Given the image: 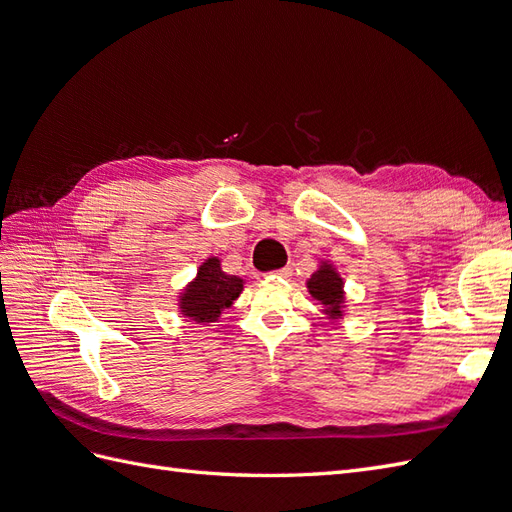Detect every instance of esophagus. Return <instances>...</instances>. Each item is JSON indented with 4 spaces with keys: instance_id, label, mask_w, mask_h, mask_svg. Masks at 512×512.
<instances>
[{
    "instance_id": "obj_1",
    "label": "esophagus",
    "mask_w": 512,
    "mask_h": 512,
    "mask_svg": "<svg viewBox=\"0 0 512 512\" xmlns=\"http://www.w3.org/2000/svg\"><path fill=\"white\" fill-rule=\"evenodd\" d=\"M275 275H277V277H284V280H288V277L292 275V267H284V269H280V271H275Z\"/></svg>"
}]
</instances>
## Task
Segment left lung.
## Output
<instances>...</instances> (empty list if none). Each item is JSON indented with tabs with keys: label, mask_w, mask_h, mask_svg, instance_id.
<instances>
[{
	"label": "left lung",
	"mask_w": 512,
	"mask_h": 512,
	"mask_svg": "<svg viewBox=\"0 0 512 512\" xmlns=\"http://www.w3.org/2000/svg\"><path fill=\"white\" fill-rule=\"evenodd\" d=\"M307 288L318 301H322V305H327L329 314L333 318L342 316L339 307H342V301H344V292H342L344 284H342V277H339L329 265L320 267V271L312 275V280L307 282Z\"/></svg>",
	"instance_id": "obj_1"
}]
</instances>
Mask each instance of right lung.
<instances>
[{
	"mask_svg": "<svg viewBox=\"0 0 512 512\" xmlns=\"http://www.w3.org/2000/svg\"><path fill=\"white\" fill-rule=\"evenodd\" d=\"M243 290V280L235 275H226L220 269L218 258H209L198 269V277L183 292L181 309L183 316L194 318L198 322L215 320L222 309L235 301Z\"/></svg>",
	"mask_w": 512,
	"mask_h": 512,
	"instance_id": "obj_1",
	"label": "right lung"
}]
</instances>
